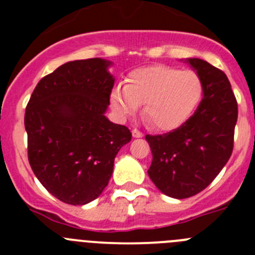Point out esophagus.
I'll return each mask as SVG.
<instances>
[{
    "label": "esophagus",
    "instance_id": "obj_1",
    "mask_svg": "<svg viewBox=\"0 0 255 255\" xmlns=\"http://www.w3.org/2000/svg\"><path fill=\"white\" fill-rule=\"evenodd\" d=\"M131 134H132V138H143V134L136 129H132Z\"/></svg>",
    "mask_w": 255,
    "mask_h": 255
}]
</instances>
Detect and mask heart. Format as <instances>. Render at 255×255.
Returning a JSON list of instances; mask_svg holds the SVG:
<instances>
[{
	"mask_svg": "<svg viewBox=\"0 0 255 255\" xmlns=\"http://www.w3.org/2000/svg\"><path fill=\"white\" fill-rule=\"evenodd\" d=\"M202 96V80L194 71L154 65L131 71L128 83L111 92V106L125 119L144 105V119L154 129L171 131L190 119Z\"/></svg>",
	"mask_w": 255,
	"mask_h": 255,
	"instance_id": "b5f03b06",
	"label": "heart"
}]
</instances>
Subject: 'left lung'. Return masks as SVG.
Masks as SVG:
<instances>
[{
	"instance_id": "obj_1",
	"label": "left lung",
	"mask_w": 255,
	"mask_h": 255,
	"mask_svg": "<svg viewBox=\"0 0 255 255\" xmlns=\"http://www.w3.org/2000/svg\"><path fill=\"white\" fill-rule=\"evenodd\" d=\"M203 85V98L188 121L163 135H147L152 150L148 175L175 199L193 197L216 179L231 157L238 103L224 71L200 58H186Z\"/></svg>"
}]
</instances>
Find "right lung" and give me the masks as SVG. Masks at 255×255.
Here are the masks:
<instances>
[{
    "instance_id": "obj_1",
    "label": "right lung",
    "mask_w": 255,
    "mask_h": 255,
    "mask_svg": "<svg viewBox=\"0 0 255 255\" xmlns=\"http://www.w3.org/2000/svg\"><path fill=\"white\" fill-rule=\"evenodd\" d=\"M103 58L70 61L40 79L25 110L28 158L61 202L84 206L102 194L131 132L106 117L115 78Z\"/></svg>"
}]
</instances>
